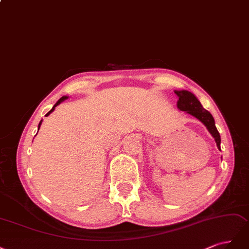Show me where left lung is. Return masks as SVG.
Wrapping results in <instances>:
<instances>
[{
	"label": "left lung",
	"mask_w": 249,
	"mask_h": 249,
	"mask_svg": "<svg viewBox=\"0 0 249 249\" xmlns=\"http://www.w3.org/2000/svg\"><path fill=\"white\" fill-rule=\"evenodd\" d=\"M176 95L178 96V101H177V107L182 110L186 111L187 114L194 116L197 120L202 122L206 128L211 133V135L214 138L216 145L217 148L220 150V134L217 130V128L215 126V121L213 116L203 107L202 104L198 101V99L196 97L195 94H192L189 91L186 90H181V91H176Z\"/></svg>",
	"instance_id": "obj_1"
}]
</instances>
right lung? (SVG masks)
<instances>
[{
	"mask_svg": "<svg viewBox=\"0 0 249 249\" xmlns=\"http://www.w3.org/2000/svg\"><path fill=\"white\" fill-rule=\"evenodd\" d=\"M68 98V96H63V97L62 98H60L58 101H57V103H55L54 104V106L53 107V108L49 111V113H47L46 115H45V117H47V116H50L52 113H53V111L54 110V108H55V107H57V106H59V104L61 103V102H63L64 100H66ZM41 124H42V120H41V121H40V123H39V125H38V130H39V128H40V126H41Z\"/></svg>",
	"mask_w": 249,
	"mask_h": 249,
	"instance_id": "obj_1",
	"label": "right lung"
}]
</instances>
